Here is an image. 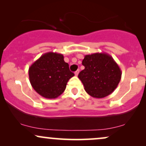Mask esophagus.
I'll return each instance as SVG.
<instances>
[{
  "mask_svg": "<svg viewBox=\"0 0 146 146\" xmlns=\"http://www.w3.org/2000/svg\"><path fill=\"white\" fill-rule=\"evenodd\" d=\"M79 72H80V70H77V71L75 72V75H76V76H78V74H79Z\"/></svg>",
  "mask_w": 146,
  "mask_h": 146,
  "instance_id": "34e87169",
  "label": "esophagus"
}]
</instances>
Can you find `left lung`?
Listing matches in <instances>:
<instances>
[{
    "label": "left lung",
    "mask_w": 146,
    "mask_h": 146,
    "mask_svg": "<svg viewBox=\"0 0 146 146\" xmlns=\"http://www.w3.org/2000/svg\"><path fill=\"white\" fill-rule=\"evenodd\" d=\"M85 68L78 75L86 92L95 98L108 96L115 90L121 78V71L113 57L106 53L86 55Z\"/></svg>",
    "instance_id": "8db88e82"
}]
</instances>
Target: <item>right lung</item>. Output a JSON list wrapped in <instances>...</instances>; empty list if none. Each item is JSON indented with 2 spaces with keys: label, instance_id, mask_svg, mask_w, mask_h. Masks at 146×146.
<instances>
[{
  "label": "right lung",
  "instance_id": "right-lung-1",
  "mask_svg": "<svg viewBox=\"0 0 146 146\" xmlns=\"http://www.w3.org/2000/svg\"><path fill=\"white\" fill-rule=\"evenodd\" d=\"M74 73L69 70L61 53H44L30 66L29 78L37 93L46 99H55L64 91Z\"/></svg>",
  "mask_w": 146,
  "mask_h": 146
}]
</instances>
